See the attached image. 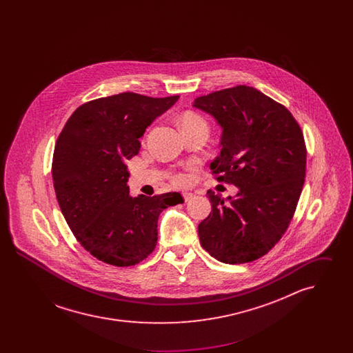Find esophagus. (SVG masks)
<instances>
[{
	"label": "esophagus",
	"mask_w": 353,
	"mask_h": 353,
	"mask_svg": "<svg viewBox=\"0 0 353 353\" xmlns=\"http://www.w3.org/2000/svg\"><path fill=\"white\" fill-rule=\"evenodd\" d=\"M193 196H194V194H193V193H189V192H184V193H183V197H184L185 201H189L190 199H193Z\"/></svg>",
	"instance_id": "1"
}]
</instances>
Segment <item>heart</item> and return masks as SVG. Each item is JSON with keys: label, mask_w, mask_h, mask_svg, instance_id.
I'll use <instances>...</instances> for the list:
<instances>
[{"label": "heart", "mask_w": 353, "mask_h": 353, "mask_svg": "<svg viewBox=\"0 0 353 353\" xmlns=\"http://www.w3.org/2000/svg\"><path fill=\"white\" fill-rule=\"evenodd\" d=\"M193 125H205L206 127V121H205V119L202 118L201 115H199L196 112H186L181 118V128L193 127ZM172 180L176 184H184L186 181V176L183 173H176V174H173Z\"/></svg>", "instance_id": "heart-1"}]
</instances>
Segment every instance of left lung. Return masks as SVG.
<instances>
[{
    "instance_id": "obj_1",
    "label": "left lung",
    "mask_w": 353,
    "mask_h": 353,
    "mask_svg": "<svg viewBox=\"0 0 353 353\" xmlns=\"http://www.w3.org/2000/svg\"><path fill=\"white\" fill-rule=\"evenodd\" d=\"M193 105L222 128L212 173L238 188L226 200L208 190L212 212L199 225L201 246L223 263L252 262L278 243L294 217L305 177L302 130L283 104L249 85L203 95Z\"/></svg>"
}]
</instances>
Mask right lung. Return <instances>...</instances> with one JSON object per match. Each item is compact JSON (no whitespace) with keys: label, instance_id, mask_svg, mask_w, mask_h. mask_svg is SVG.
<instances>
[{"label":"right lung","instance_id":"add662e5","mask_svg":"<svg viewBox=\"0 0 353 353\" xmlns=\"http://www.w3.org/2000/svg\"><path fill=\"white\" fill-rule=\"evenodd\" d=\"M179 95L150 98L134 92L87 101L68 118L52 156V181L68 228L101 262L134 266L157 243V219L180 193L130 196L125 161L139 153V139Z\"/></svg>","mask_w":353,"mask_h":353}]
</instances>
